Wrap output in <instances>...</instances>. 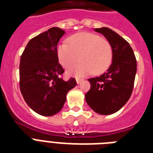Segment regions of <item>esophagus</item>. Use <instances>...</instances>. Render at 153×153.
<instances>
[{
  "mask_svg": "<svg viewBox=\"0 0 153 153\" xmlns=\"http://www.w3.org/2000/svg\"><path fill=\"white\" fill-rule=\"evenodd\" d=\"M82 80V79H80V78H76V83H77L78 84H80V83H81Z\"/></svg>",
  "mask_w": 153,
  "mask_h": 153,
  "instance_id": "obj_1",
  "label": "esophagus"
}]
</instances>
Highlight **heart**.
I'll list each match as a JSON object with an SVG mask.
<instances>
[{
	"instance_id": "obj_1",
	"label": "heart",
	"mask_w": 153,
	"mask_h": 153,
	"mask_svg": "<svg viewBox=\"0 0 153 153\" xmlns=\"http://www.w3.org/2000/svg\"><path fill=\"white\" fill-rule=\"evenodd\" d=\"M69 45L62 43L57 49L60 63L65 68L74 66L69 71L76 76H84L92 73L99 75L110 67L113 58L112 46L107 39L92 33L80 32L72 35Z\"/></svg>"
}]
</instances>
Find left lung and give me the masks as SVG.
<instances>
[{
    "mask_svg": "<svg viewBox=\"0 0 153 153\" xmlns=\"http://www.w3.org/2000/svg\"><path fill=\"white\" fill-rule=\"evenodd\" d=\"M94 30L102 34L111 43L113 58L106 73L88 79L91 88L85 94V100L95 112L108 115L119 111L131 96L137 61L129 42L115 31L108 27Z\"/></svg>",
    "mask_w": 153,
    "mask_h": 153,
    "instance_id": "1",
    "label": "left lung"
}]
</instances>
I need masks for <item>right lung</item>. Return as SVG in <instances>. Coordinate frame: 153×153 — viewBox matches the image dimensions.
<instances>
[{"mask_svg":"<svg viewBox=\"0 0 153 153\" xmlns=\"http://www.w3.org/2000/svg\"><path fill=\"white\" fill-rule=\"evenodd\" d=\"M65 33L51 27L29 41L19 63V88L27 104L42 116H52L64 106L66 95L76 85L74 78L64 81L57 46Z\"/></svg>","mask_w":153,"mask_h":153,"instance_id":"add662e5","label":"right lung"}]
</instances>
